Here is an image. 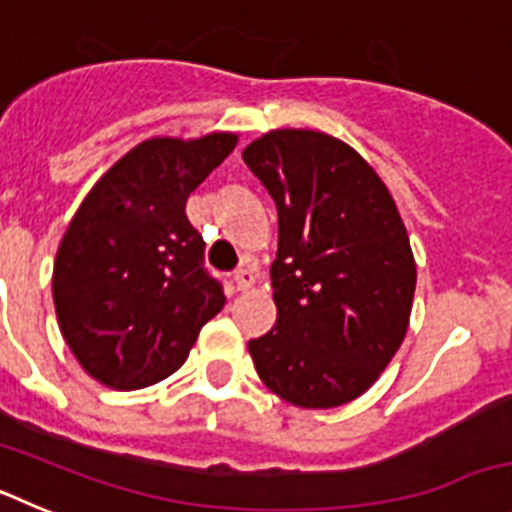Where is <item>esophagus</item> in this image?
<instances>
[{
    "instance_id": "obj_1",
    "label": "esophagus",
    "mask_w": 512,
    "mask_h": 512,
    "mask_svg": "<svg viewBox=\"0 0 512 512\" xmlns=\"http://www.w3.org/2000/svg\"><path fill=\"white\" fill-rule=\"evenodd\" d=\"M233 282L238 292H248V289L253 287V282H256V277H253L251 269H241V271H235Z\"/></svg>"
}]
</instances>
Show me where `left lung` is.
I'll return each mask as SVG.
<instances>
[{"instance_id": "1", "label": "left lung", "mask_w": 512, "mask_h": 512, "mask_svg": "<svg viewBox=\"0 0 512 512\" xmlns=\"http://www.w3.org/2000/svg\"><path fill=\"white\" fill-rule=\"evenodd\" d=\"M279 212L277 325L248 341L261 382L328 410L364 395L408 333L415 256L387 184L354 148L282 128L243 151Z\"/></svg>"}]
</instances>
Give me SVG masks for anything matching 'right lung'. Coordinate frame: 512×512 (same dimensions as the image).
<instances>
[{
    "instance_id": "right-lung-1",
    "label": "right lung",
    "mask_w": 512,
    "mask_h": 512,
    "mask_svg": "<svg viewBox=\"0 0 512 512\" xmlns=\"http://www.w3.org/2000/svg\"><path fill=\"white\" fill-rule=\"evenodd\" d=\"M235 143V133L143 140L71 217L53 261V305L63 341L97 382L112 390L161 382L223 310L187 200Z\"/></svg>"
}]
</instances>
